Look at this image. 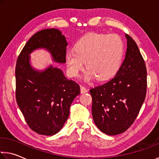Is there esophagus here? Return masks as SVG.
<instances>
[{
	"label": "esophagus",
	"mask_w": 159,
	"mask_h": 159,
	"mask_svg": "<svg viewBox=\"0 0 159 159\" xmlns=\"http://www.w3.org/2000/svg\"><path fill=\"white\" fill-rule=\"evenodd\" d=\"M80 92H81V93H86L88 92V89L84 86V85H81V86H80Z\"/></svg>",
	"instance_id": "34e87169"
}]
</instances>
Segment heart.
Segmentation results:
<instances>
[{"label":"heart","mask_w":159,"mask_h":159,"mask_svg":"<svg viewBox=\"0 0 159 159\" xmlns=\"http://www.w3.org/2000/svg\"><path fill=\"white\" fill-rule=\"evenodd\" d=\"M75 51L66 52L65 60L71 76H78L85 66L88 80L95 77L99 80L109 79L122 64L124 57V42L116 34L90 33L80 39Z\"/></svg>","instance_id":"b5f03b06"}]
</instances>
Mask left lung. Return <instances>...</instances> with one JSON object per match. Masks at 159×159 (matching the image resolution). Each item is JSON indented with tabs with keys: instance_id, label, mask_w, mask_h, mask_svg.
<instances>
[{
	"instance_id": "1",
	"label": "left lung",
	"mask_w": 159,
	"mask_h": 159,
	"mask_svg": "<svg viewBox=\"0 0 159 159\" xmlns=\"http://www.w3.org/2000/svg\"><path fill=\"white\" fill-rule=\"evenodd\" d=\"M125 59L114 77L90 89L92 115L98 129L108 135L125 132L133 124L145 100L147 68L134 40L126 34Z\"/></svg>"
}]
</instances>
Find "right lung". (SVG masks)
Masks as SVG:
<instances>
[{
    "mask_svg": "<svg viewBox=\"0 0 159 159\" xmlns=\"http://www.w3.org/2000/svg\"><path fill=\"white\" fill-rule=\"evenodd\" d=\"M67 42L59 30L46 29L35 33L17 57L16 97L29 127L39 134L52 136L61 130L69 115L79 85L67 79L62 70L49 66L43 71L33 69L29 54L38 48L51 53L54 61L65 63Z\"/></svg>",
    "mask_w": 159,
    "mask_h": 159,
    "instance_id": "add662e5",
    "label": "right lung"
}]
</instances>
